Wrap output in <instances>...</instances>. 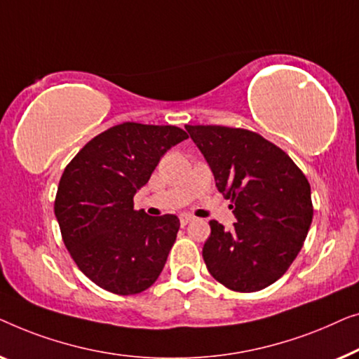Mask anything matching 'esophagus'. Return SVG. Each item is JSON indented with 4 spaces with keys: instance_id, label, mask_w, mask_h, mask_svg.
<instances>
[{
    "instance_id": "1",
    "label": "esophagus",
    "mask_w": 359,
    "mask_h": 359,
    "mask_svg": "<svg viewBox=\"0 0 359 359\" xmlns=\"http://www.w3.org/2000/svg\"><path fill=\"white\" fill-rule=\"evenodd\" d=\"M180 224L182 226H187L190 223V221H194V216H190V215H180Z\"/></svg>"
}]
</instances>
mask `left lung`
Segmentation results:
<instances>
[{
  "instance_id": "8db88e82",
  "label": "left lung",
  "mask_w": 359,
  "mask_h": 359,
  "mask_svg": "<svg viewBox=\"0 0 359 359\" xmlns=\"http://www.w3.org/2000/svg\"><path fill=\"white\" fill-rule=\"evenodd\" d=\"M237 223L210 221L203 260L211 276L239 292L270 286L290 269L309 232L311 185L278 146L250 130L185 125Z\"/></svg>"
}]
</instances>
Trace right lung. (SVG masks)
<instances>
[{
  "mask_svg": "<svg viewBox=\"0 0 359 359\" xmlns=\"http://www.w3.org/2000/svg\"><path fill=\"white\" fill-rule=\"evenodd\" d=\"M187 138L172 125L125 122L94 136L65 168L55 216L78 269L102 290L138 294L159 278L179 218L136 211L133 196Z\"/></svg>",
  "mask_w": 359,
  "mask_h": 359,
  "instance_id": "1",
  "label": "right lung"
}]
</instances>
